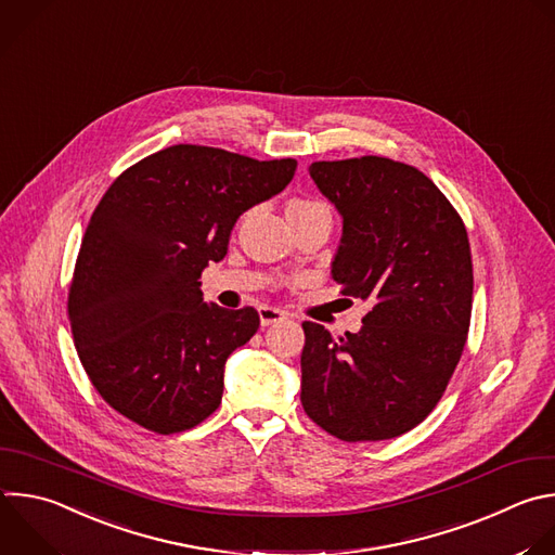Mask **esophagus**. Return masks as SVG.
Listing matches in <instances>:
<instances>
[{
    "mask_svg": "<svg viewBox=\"0 0 555 555\" xmlns=\"http://www.w3.org/2000/svg\"><path fill=\"white\" fill-rule=\"evenodd\" d=\"M285 318H287V313H285V311H281V309H276V307H268V305L259 307V320H261V324H263V326H270V324L283 322Z\"/></svg>",
    "mask_w": 555,
    "mask_h": 555,
    "instance_id": "esophagus-1",
    "label": "esophagus"
}]
</instances>
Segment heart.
I'll list each match as a JSON object with an SVG mask.
<instances>
[{
    "mask_svg": "<svg viewBox=\"0 0 555 555\" xmlns=\"http://www.w3.org/2000/svg\"><path fill=\"white\" fill-rule=\"evenodd\" d=\"M307 205H313V203H307V201H292L287 207H307Z\"/></svg>",
    "mask_w": 555,
    "mask_h": 555,
    "instance_id": "b5f03b06",
    "label": "heart"
}]
</instances>
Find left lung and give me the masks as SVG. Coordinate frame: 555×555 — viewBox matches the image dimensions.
<instances>
[{
  "label": "left lung",
  "instance_id": "left-lung-1",
  "mask_svg": "<svg viewBox=\"0 0 555 555\" xmlns=\"http://www.w3.org/2000/svg\"><path fill=\"white\" fill-rule=\"evenodd\" d=\"M309 173L341 216L331 274L373 307L341 337L302 322L300 401L344 442L397 438L438 405L466 344V227L431 178L401 160H315Z\"/></svg>",
  "mask_w": 555,
  "mask_h": 555
}]
</instances>
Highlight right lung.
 I'll return each instance as SVG.
<instances>
[{
	"label": "right lung",
	"instance_id": "obj_1",
	"mask_svg": "<svg viewBox=\"0 0 555 555\" xmlns=\"http://www.w3.org/2000/svg\"><path fill=\"white\" fill-rule=\"evenodd\" d=\"M296 165L178 143L102 196L67 311L93 388L121 416L169 436L218 410L224 363L257 333L259 313L205 302L201 276L224 259L240 216L281 194Z\"/></svg>",
	"mask_w": 555,
	"mask_h": 555
}]
</instances>
